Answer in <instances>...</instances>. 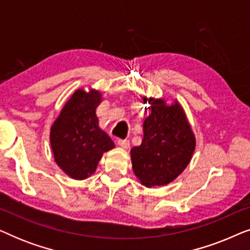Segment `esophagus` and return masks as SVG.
Masks as SVG:
<instances>
[{
  "mask_svg": "<svg viewBox=\"0 0 250 250\" xmlns=\"http://www.w3.org/2000/svg\"><path fill=\"white\" fill-rule=\"evenodd\" d=\"M118 146L123 149H128L129 148V141H128V140H118Z\"/></svg>",
  "mask_w": 250,
  "mask_h": 250,
  "instance_id": "esophagus-1",
  "label": "esophagus"
}]
</instances>
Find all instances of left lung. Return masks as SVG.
<instances>
[{
	"instance_id": "1",
	"label": "left lung",
	"mask_w": 250,
	"mask_h": 250,
	"mask_svg": "<svg viewBox=\"0 0 250 250\" xmlns=\"http://www.w3.org/2000/svg\"><path fill=\"white\" fill-rule=\"evenodd\" d=\"M150 107L143 123V140L131 150L132 168L146 188L166 186L182 174L196 149V136L177 100L143 97Z\"/></svg>"
}]
</instances>
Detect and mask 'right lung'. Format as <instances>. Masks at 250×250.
<instances>
[{
	"mask_svg": "<svg viewBox=\"0 0 250 250\" xmlns=\"http://www.w3.org/2000/svg\"><path fill=\"white\" fill-rule=\"evenodd\" d=\"M102 93L95 88L74 92L53 122L50 143L54 162L74 180H85L95 172L102 155L115 143L99 126L97 108Z\"/></svg>",
	"mask_w": 250,
	"mask_h": 250,
	"instance_id": "obj_1",
	"label": "right lung"
}]
</instances>
